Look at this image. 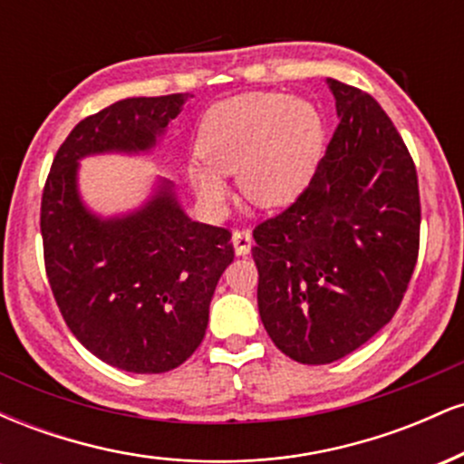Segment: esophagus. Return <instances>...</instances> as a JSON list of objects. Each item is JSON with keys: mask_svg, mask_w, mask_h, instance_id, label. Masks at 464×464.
I'll list each match as a JSON object with an SVG mask.
<instances>
[{"mask_svg": "<svg viewBox=\"0 0 464 464\" xmlns=\"http://www.w3.org/2000/svg\"><path fill=\"white\" fill-rule=\"evenodd\" d=\"M231 242H233V250H236L237 257H244V255L250 253V233L248 231H233Z\"/></svg>", "mask_w": 464, "mask_h": 464, "instance_id": "esophagus-1", "label": "esophagus"}]
</instances>
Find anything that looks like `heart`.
<instances>
[{"label": "heart", "instance_id": "heart-1", "mask_svg": "<svg viewBox=\"0 0 464 464\" xmlns=\"http://www.w3.org/2000/svg\"><path fill=\"white\" fill-rule=\"evenodd\" d=\"M316 106L285 93H244L211 106L198 129L200 161L188 177L202 205L220 211L237 174L239 191L264 209L285 207L310 183L323 150Z\"/></svg>", "mask_w": 464, "mask_h": 464}]
</instances>
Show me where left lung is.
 I'll return each mask as SVG.
<instances>
[{
  "label": "left lung",
  "instance_id": "left-lung-1",
  "mask_svg": "<svg viewBox=\"0 0 464 464\" xmlns=\"http://www.w3.org/2000/svg\"><path fill=\"white\" fill-rule=\"evenodd\" d=\"M338 129L305 191L253 231L257 307L276 349L329 364L395 316L419 255L417 168L369 93L327 78Z\"/></svg>",
  "mask_w": 464,
  "mask_h": 464
}]
</instances>
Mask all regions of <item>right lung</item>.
<instances>
[{"label": "right lung", "mask_w": 464, "mask_h": 464, "mask_svg": "<svg viewBox=\"0 0 464 464\" xmlns=\"http://www.w3.org/2000/svg\"><path fill=\"white\" fill-rule=\"evenodd\" d=\"M188 98H126L84 117L58 148L41 200L58 310L84 349L129 372L172 371L198 349L233 262L231 233L191 220L165 179L140 209L93 214L78 189L80 159L150 152Z\"/></svg>", "instance_id": "obj_1"}]
</instances>
